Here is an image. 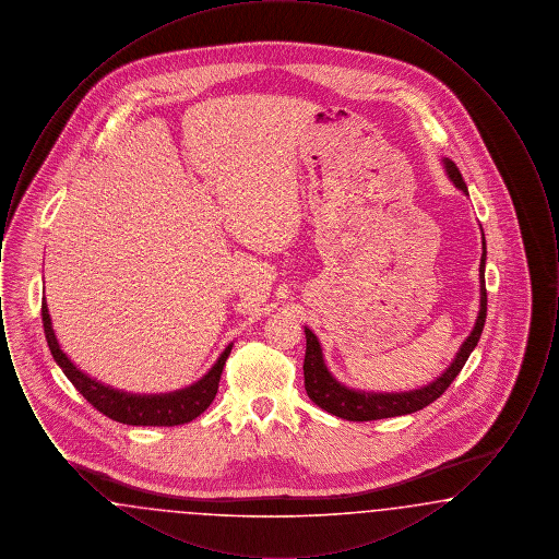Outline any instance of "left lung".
Here are the masks:
<instances>
[{
	"mask_svg": "<svg viewBox=\"0 0 559 559\" xmlns=\"http://www.w3.org/2000/svg\"><path fill=\"white\" fill-rule=\"evenodd\" d=\"M444 169L451 178L452 185L459 188L461 192L467 194V185L461 178V171L451 159H442ZM484 267H486V240L481 233V260H479V312L476 324L469 333V337L461 344L451 367L436 377L431 383L421 385L417 390L408 392H365V390H354L347 388L340 379L333 377L329 371L324 356H322V346L319 337L304 326L306 331V358H304V383L306 392L314 404L324 408L326 413L342 417L346 421H374V419H388V417H400V415H411L415 411L426 408L433 400L440 399L447 388L454 381V377L461 372L463 365L467 362L469 354L474 347L478 346L479 335L486 322V283H484Z\"/></svg>",
	"mask_w": 559,
	"mask_h": 559,
	"instance_id": "left-lung-1",
	"label": "left lung"
}]
</instances>
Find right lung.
I'll return each mask as SVG.
<instances>
[{"label": "right lung", "mask_w": 559, "mask_h": 559, "mask_svg": "<svg viewBox=\"0 0 559 559\" xmlns=\"http://www.w3.org/2000/svg\"><path fill=\"white\" fill-rule=\"evenodd\" d=\"M41 320H44V333H46L53 360L67 374V379L96 411L107 415L108 419L126 426L171 427L182 426L197 419L215 399L219 374L224 371L226 358L233 349V344H228L219 354V358L213 362L212 369L199 381H194L192 385H187L182 390L167 392V394H130L92 379L87 372L81 371L71 362V358L60 349V344L53 335L52 319L48 312L46 297L41 299Z\"/></svg>", "instance_id": "1"}]
</instances>
